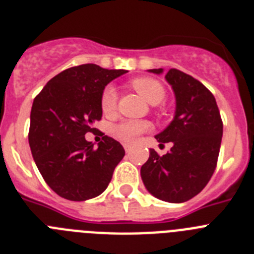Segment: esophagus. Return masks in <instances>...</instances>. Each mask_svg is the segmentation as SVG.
Wrapping results in <instances>:
<instances>
[{"mask_svg":"<svg viewBox=\"0 0 254 254\" xmlns=\"http://www.w3.org/2000/svg\"><path fill=\"white\" fill-rule=\"evenodd\" d=\"M123 147H125L126 152H129V150H131V145H128V143H125V145H123Z\"/></svg>","mask_w":254,"mask_h":254,"instance_id":"esophagus-1","label":"esophagus"}]
</instances>
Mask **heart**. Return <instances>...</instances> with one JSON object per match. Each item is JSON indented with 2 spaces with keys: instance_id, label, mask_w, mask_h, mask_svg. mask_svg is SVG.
I'll return each mask as SVG.
<instances>
[{
  "instance_id": "heart-1",
  "label": "heart",
  "mask_w": 254,
  "mask_h": 254,
  "mask_svg": "<svg viewBox=\"0 0 254 254\" xmlns=\"http://www.w3.org/2000/svg\"><path fill=\"white\" fill-rule=\"evenodd\" d=\"M132 87L137 91L143 99L155 105L163 102L165 98V89L163 85L151 77H137L132 80ZM117 104V90L112 85H108L102 94V109L105 113L114 111ZM149 128V125L142 121H125L113 128L116 137L125 142H132L138 134Z\"/></svg>"
}]
</instances>
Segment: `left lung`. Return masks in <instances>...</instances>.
Listing matches in <instances>:
<instances>
[{
	"label": "left lung",
	"mask_w": 254,
	"mask_h": 254,
	"mask_svg": "<svg viewBox=\"0 0 254 254\" xmlns=\"http://www.w3.org/2000/svg\"><path fill=\"white\" fill-rule=\"evenodd\" d=\"M161 75L163 68L147 69ZM176 96L172 122L155 138L172 142L168 154L150 150L141 167V178L150 193L172 203L186 202L205 188L214 174L219 156L223 122L214 95L198 80L179 69L165 75Z\"/></svg>",
	"instance_id": "1"
}]
</instances>
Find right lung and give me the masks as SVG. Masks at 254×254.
I'll return each instance as SVG.
<instances>
[{
  "instance_id": "add662e5",
  "label": "right lung",
  "mask_w": 254,
  "mask_h": 254,
  "mask_svg": "<svg viewBox=\"0 0 254 254\" xmlns=\"http://www.w3.org/2000/svg\"><path fill=\"white\" fill-rule=\"evenodd\" d=\"M128 72L86 64L71 67L49 80L33 102L29 145L38 170L58 196L86 201L107 190L125 156L114 138L98 143L85 138L102 118V94L114 78Z\"/></svg>"
}]
</instances>
